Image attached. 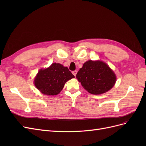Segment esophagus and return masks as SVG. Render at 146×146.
<instances>
[{
  "label": "esophagus",
  "mask_w": 146,
  "mask_h": 146,
  "mask_svg": "<svg viewBox=\"0 0 146 146\" xmlns=\"http://www.w3.org/2000/svg\"><path fill=\"white\" fill-rule=\"evenodd\" d=\"M77 70H74V71H72V74H73V75L74 76L76 77V74H77Z\"/></svg>",
  "instance_id": "1"
}]
</instances>
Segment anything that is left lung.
<instances>
[{
  "label": "left lung",
  "instance_id": "obj_1",
  "mask_svg": "<svg viewBox=\"0 0 146 146\" xmlns=\"http://www.w3.org/2000/svg\"><path fill=\"white\" fill-rule=\"evenodd\" d=\"M76 77L82 86L92 94H100L109 91L116 80L115 74L103 61L90 60L83 64Z\"/></svg>",
  "mask_w": 146,
  "mask_h": 146
}]
</instances>
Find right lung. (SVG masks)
Returning <instances> with one entry per match:
<instances>
[{
    "label": "right lung",
    "mask_w": 146,
    "mask_h": 146,
    "mask_svg": "<svg viewBox=\"0 0 146 146\" xmlns=\"http://www.w3.org/2000/svg\"><path fill=\"white\" fill-rule=\"evenodd\" d=\"M74 77L67 67L53 63L49 68L39 70L35 78V85L42 94L54 96L62 90L66 82Z\"/></svg>",
    "instance_id": "1"
}]
</instances>
